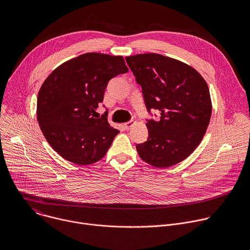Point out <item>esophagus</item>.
<instances>
[{"instance_id": "esophagus-1", "label": "esophagus", "mask_w": 250, "mask_h": 250, "mask_svg": "<svg viewBox=\"0 0 250 250\" xmlns=\"http://www.w3.org/2000/svg\"><path fill=\"white\" fill-rule=\"evenodd\" d=\"M135 124V122H133V121H129V122H127V123H125L124 124V126H125V129H129L130 127H132L133 126V125Z\"/></svg>"}]
</instances>
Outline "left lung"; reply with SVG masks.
Masks as SVG:
<instances>
[{
  "instance_id": "left-lung-1",
  "label": "left lung",
  "mask_w": 250,
  "mask_h": 250,
  "mask_svg": "<svg viewBox=\"0 0 250 250\" xmlns=\"http://www.w3.org/2000/svg\"><path fill=\"white\" fill-rule=\"evenodd\" d=\"M141 85L148 111L158 110L159 122L147 121L148 139L136 145L146 163L167 168L186 159L201 144L211 116L206 80L192 66L157 53L125 57Z\"/></svg>"
}]
</instances>
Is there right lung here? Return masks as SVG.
Returning a JSON list of instances; mask_svg holds the SVG:
<instances>
[{
  "mask_svg": "<svg viewBox=\"0 0 250 250\" xmlns=\"http://www.w3.org/2000/svg\"><path fill=\"white\" fill-rule=\"evenodd\" d=\"M123 56L88 52L70 59L45 79L38 95L37 116L50 146L78 165L101 160L120 130L106 113L94 118L108 82L126 73Z\"/></svg>",
  "mask_w": 250,
  "mask_h": 250,
  "instance_id": "right-lung-1",
  "label": "right lung"
}]
</instances>
